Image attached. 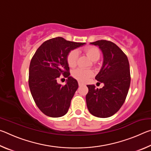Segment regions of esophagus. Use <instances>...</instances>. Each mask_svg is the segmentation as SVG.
Wrapping results in <instances>:
<instances>
[{
  "instance_id": "obj_1",
  "label": "esophagus",
  "mask_w": 151,
  "mask_h": 151,
  "mask_svg": "<svg viewBox=\"0 0 151 151\" xmlns=\"http://www.w3.org/2000/svg\"><path fill=\"white\" fill-rule=\"evenodd\" d=\"M82 85H83V84L82 83H81V82H78V86H82Z\"/></svg>"
}]
</instances>
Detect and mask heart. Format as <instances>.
I'll list each match as a JSON object with an SVG mask.
<instances>
[{
  "instance_id": "heart-1",
  "label": "heart",
  "mask_w": 151,
  "mask_h": 151,
  "mask_svg": "<svg viewBox=\"0 0 151 151\" xmlns=\"http://www.w3.org/2000/svg\"><path fill=\"white\" fill-rule=\"evenodd\" d=\"M85 52L89 58L95 62L97 61L101 56L100 50L98 48L94 47H88L85 49ZM78 58V51L76 50H72L70 51L67 55V63L70 67H74L76 64ZM72 75L74 78L77 80L86 82L93 75V72L91 70L83 69V68H76L72 72Z\"/></svg>"
}]
</instances>
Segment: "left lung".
Segmentation results:
<instances>
[{"label":"left lung","mask_w":151,"mask_h":151,"mask_svg":"<svg viewBox=\"0 0 151 151\" xmlns=\"http://www.w3.org/2000/svg\"><path fill=\"white\" fill-rule=\"evenodd\" d=\"M103 52V62L95 79L104 86L96 88L86 85V106L91 114L100 118L111 116L121 109L126 99L131 83L129 60L118 46L105 40L91 42Z\"/></svg>","instance_id":"8db88e82"}]
</instances>
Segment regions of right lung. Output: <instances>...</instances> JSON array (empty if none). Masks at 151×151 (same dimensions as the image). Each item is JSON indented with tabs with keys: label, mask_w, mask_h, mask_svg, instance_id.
<instances>
[{
	"label": "right lung",
	"mask_w": 151,
	"mask_h": 151,
	"mask_svg": "<svg viewBox=\"0 0 151 151\" xmlns=\"http://www.w3.org/2000/svg\"><path fill=\"white\" fill-rule=\"evenodd\" d=\"M85 45L53 38L43 42L32 57L29 66L30 91L37 106L47 116L57 118L67 113L78 87L77 81L70 76L67 55ZM61 74L68 78L65 86L57 83Z\"/></svg>",
	"instance_id": "obj_1"
}]
</instances>
